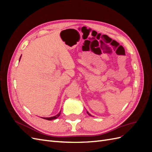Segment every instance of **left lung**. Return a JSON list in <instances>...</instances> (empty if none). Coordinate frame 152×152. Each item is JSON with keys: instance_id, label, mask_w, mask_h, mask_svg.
Masks as SVG:
<instances>
[{"instance_id": "obj_1", "label": "left lung", "mask_w": 152, "mask_h": 152, "mask_svg": "<svg viewBox=\"0 0 152 152\" xmlns=\"http://www.w3.org/2000/svg\"><path fill=\"white\" fill-rule=\"evenodd\" d=\"M87 113H88V114H89V115H90V114H89V113H88V112H87Z\"/></svg>"}]
</instances>
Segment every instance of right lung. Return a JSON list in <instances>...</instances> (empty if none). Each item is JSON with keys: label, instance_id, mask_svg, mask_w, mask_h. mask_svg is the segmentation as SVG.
<instances>
[{"label": "right lung", "instance_id": "right-lung-1", "mask_svg": "<svg viewBox=\"0 0 152 152\" xmlns=\"http://www.w3.org/2000/svg\"><path fill=\"white\" fill-rule=\"evenodd\" d=\"M21 57H20V58H21ZM60 113H61V112H59L58 115H56V116H54V117H48V118H45V117H43L42 118H44V119H45V120H48V121L54 120V119H56V118H57L59 115H60Z\"/></svg>", "mask_w": 152, "mask_h": 152}]
</instances>
